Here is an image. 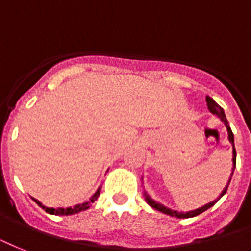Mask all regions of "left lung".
I'll list each match as a JSON object with an SVG mask.
<instances>
[{
  "instance_id": "1",
  "label": "left lung",
  "mask_w": 251,
  "mask_h": 251,
  "mask_svg": "<svg viewBox=\"0 0 251 251\" xmlns=\"http://www.w3.org/2000/svg\"><path fill=\"white\" fill-rule=\"evenodd\" d=\"M206 103H207V108H209V111L211 112V113H214V115H217L219 119L222 120V121L225 122L226 127H227V131H228V139H229V142L232 143V147H233V158H232V161H233V168H232V173H231V176H229V180H228V184L226 185V188L223 189V192L221 193V196H219V199L221 197H223V195H225L226 192H227L228 189V185H229V182H231L232 179V175H233V172H235V168H236V150H235V142H233V132H232L231 127H229V124H228L227 119H226V115H225V111H223V108L221 107V105L218 104V103H215V101L211 99L210 97H206ZM144 196H146V201L148 203H150L151 206L153 207V209H156V210L161 211V213L164 214H168V215H170V217H175V218H192V217H196V215H199V214L203 213L205 210H207V209H210L211 206H213L214 203L217 202L218 200H215V201H213V202L210 203H206V205H203L202 207H200V209H196V210L193 211H188V213H178V211L175 210H172V209H169V207L164 206V205H161V203L156 202V201H153V200L151 199L147 193H144Z\"/></svg>"
}]
</instances>
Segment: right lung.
<instances>
[{
	"mask_svg": "<svg viewBox=\"0 0 251 251\" xmlns=\"http://www.w3.org/2000/svg\"><path fill=\"white\" fill-rule=\"evenodd\" d=\"M99 193H100V188L98 189L97 192H95V195H94V196L91 197L89 201H86V202L78 203V205H75L73 207H66V209H64V207H58V209H54V207H46V206H44V205H42L40 201H37L36 199H33V200H34V202L37 203L38 206L42 207V209H44L46 213L52 214V215H72V214H77V213H79V211H83V210H86V209H89V207L91 206V203H93L94 201L98 199Z\"/></svg>",
	"mask_w": 251,
	"mask_h": 251,
	"instance_id": "right-lung-1",
	"label": "right lung"
}]
</instances>
